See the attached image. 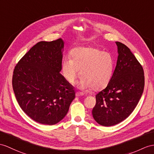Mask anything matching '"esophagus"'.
Here are the masks:
<instances>
[{
    "label": "esophagus",
    "instance_id": "esophagus-1",
    "mask_svg": "<svg viewBox=\"0 0 154 154\" xmlns=\"http://www.w3.org/2000/svg\"><path fill=\"white\" fill-rule=\"evenodd\" d=\"M84 95V94L82 93H80V92H76V97H80V96H82Z\"/></svg>",
    "mask_w": 154,
    "mask_h": 154
}]
</instances>
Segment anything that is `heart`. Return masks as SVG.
<instances>
[{"instance_id":"b5f03b06","label":"heart","mask_w":154,"mask_h":154,"mask_svg":"<svg viewBox=\"0 0 154 154\" xmlns=\"http://www.w3.org/2000/svg\"><path fill=\"white\" fill-rule=\"evenodd\" d=\"M70 54L71 58L66 57L62 63L63 74L70 84L74 83L79 71L82 89L98 90L109 83L115 67L111 54L96 48L80 47L74 48Z\"/></svg>"}]
</instances>
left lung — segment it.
<instances>
[{
  "instance_id": "8db88e82",
  "label": "left lung",
  "mask_w": 154,
  "mask_h": 154,
  "mask_svg": "<svg viewBox=\"0 0 154 154\" xmlns=\"http://www.w3.org/2000/svg\"><path fill=\"white\" fill-rule=\"evenodd\" d=\"M118 57L106 88L96 95L92 114L103 126H112L125 119L137 106L144 91V74L140 63L125 44L116 42Z\"/></svg>"
}]
</instances>
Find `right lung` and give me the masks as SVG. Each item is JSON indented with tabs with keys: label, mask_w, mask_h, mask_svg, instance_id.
Segmentation results:
<instances>
[{
	"label": "right lung",
	"mask_w": 154,
	"mask_h": 154,
	"mask_svg": "<svg viewBox=\"0 0 154 154\" xmlns=\"http://www.w3.org/2000/svg\"><path fill=\"white\" fill-rule=\"evenodd\" d=\"M63 47L61 38L41 41L30 49L14 70L12 86L19 105L42 124L59 122L75 98L72 85L59 73Z\"/></svg>",
	"instance_id": "1"
}]
</instances>
